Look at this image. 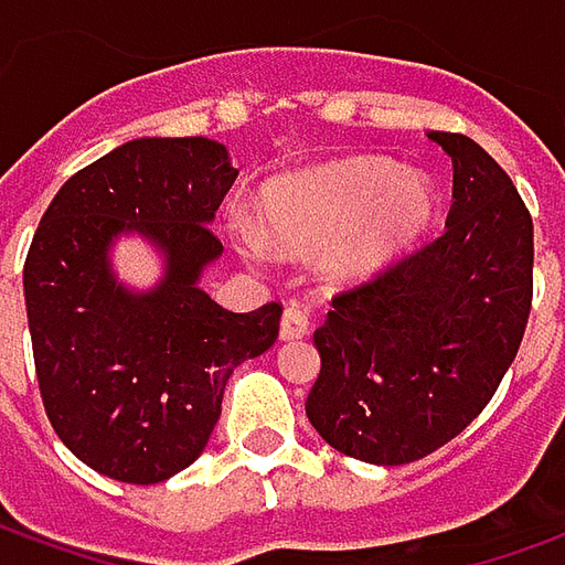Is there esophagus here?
I'll list each match as a JSON object with an SVG mask.
<instances>
[{"label": "esophagus", "mask_w": 565, "mask_h": 565, "mask_svg": "<svg viewBox=\"0 0 565 565\" xmlns=\"http://www.w3.org/2000/svg\"><path fill=\"white\" fill-rule=\"evenodd\" d=\"M309 333V315L299 306H287L281 315V340H299Z\"/></svg>", "instance_id": "obj_1"}]
</instances>
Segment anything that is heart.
<instances>
[{
  "label": "heart",
  "instance_id": "obj_1",
  "mask_svg": "<svg viewBox=\"0 0 565 565\" xmlns=\"http://www.w3.org/2000/svg\"><path fill=\"white\" fill-rule=\"evenodd\" d=\"M439 210L427 172L398 170L383 157H349L290 172L263 188L259 225L281 250H324V268L340 281L367 278L424 237ZM250 250L263 244L244 237Z\"/></svg>",
  "mask_w": 565,
  "mask_h": 565
}]
</instances>
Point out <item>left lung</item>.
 <instances>
[{
    "label": "left lung",
    "instance_id": "1",
    "mask_svg": "<svg viewBox=\"0 0 565 565\" xmlns=\"http://www.w3.org/2000/svg\"><path fill=\"white\" fill-rule=\"evenodd\" d=\"M451 157L445 232L333 297L315 331L306 414L349 458L398 467L473 424L516 359L532 309V216L473 138L429 132Z\"/></svg>",
    "mask_w": 565,
    "mask_h": 565
}]
</instances>
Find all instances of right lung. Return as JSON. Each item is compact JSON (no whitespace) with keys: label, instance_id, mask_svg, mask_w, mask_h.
Returning <instances> with one entry per match:
<instances>
[{"label":"right lung","instance_id":"right-lung-1","mask_svg":"<svg viewBox=\"0 0 565 565\" xmlns=\"http://www.w3.org/2000/svg\"><path fill=\"white\" fill-rule=\"evenodd\" d=\"M237 170L213 138H136L71 175L24 263L26 324L57 439L102 476L163 482L201 458L234 367L278 340L281 306L228 312L201 287ZM122 233L164 256L151 291L109 263Z\"/></svg>","mask_w":565,"mask_h":565}]
</instances>
